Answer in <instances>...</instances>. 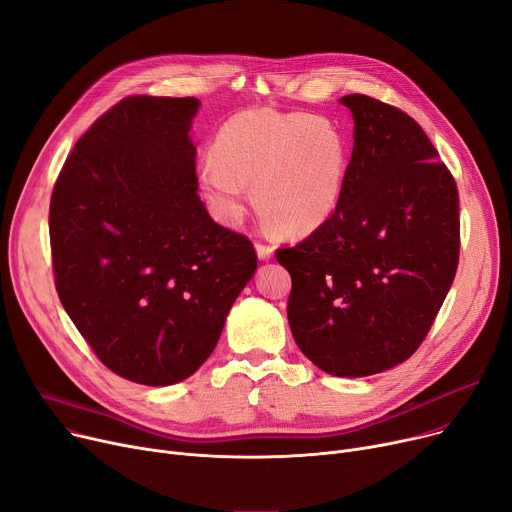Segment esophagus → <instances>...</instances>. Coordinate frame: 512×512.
Masks as SVG:
<instances>
[{
    "mask_svg": "<svg viewBox=\"0 0 512 512\" xmlns=\"http://www.w3.org/2000/svg\"><path fill=\"white\" fill-rule=\"evenodd\" d=\"M257 255L259 259H270L274 255V245H270V242H257Z\"/></svg>",
    "mask_w": 512,
    "mask_h": 512,
    "instance_id": "34e87169",
    "label": "esophagus"
}]
</instances>
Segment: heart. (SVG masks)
Masks as SVG:
<instances>
[{
	"label": "heart",
	"mask_w": 512,
	"mask_h": 512,
	"mask_svg": "<svg viewBox=\"0 0 512 512\" xmlns=\"http://www.w3.org/2000/svg\"><path fill=\"white\" fill-rule=\"evenodd\" d=\"M201 186L226 222L245 213L247 182L263 220L286 236H305L336 211L348 143L336 122L307 112L253 107L228 118L215 137Z\"/></svg>",
	"instance_id": "b5f03b06"
}]
</instances>
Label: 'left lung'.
Returning <instances> with one entry per match:
<instances>
[{"label": "left lung", "mask_w": 512, "mask_h": 512, "mask_svg": "<svg viewBox=\"0 0 512 512\" xmlns=\"http://www.w3.org/2000/svg\"><path fill=\"white\" fill-rule=\"evenodd\" d=\"M340 103L355 118L340 203L276 259L303 355L363 378L407 361L432 328L459 265V191L409 114L361 93Z\"/></svg>", "instance_id": "8db88e82"}]
</instances>
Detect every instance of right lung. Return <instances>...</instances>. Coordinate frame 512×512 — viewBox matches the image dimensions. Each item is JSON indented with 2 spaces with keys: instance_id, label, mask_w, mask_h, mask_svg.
Returning <instances> with one entry per match:
<instances>
[{
  "instance_id": "1",
  "label": "right lung",
  "mask_w": 512,
  "mask_h": 512,
  "mask_svg": "<svg viewBox=\"0 0 512 512\" xmlns=\"http://www.w3.org/2000/svg\"><path fill=\"white\" fill-rule=\"evenodd\" d=\"M197 107L195 97H124L53 184L58 297L97 359L134 384L193 375L257 267L253 242L215 224L197 193Z\"/></svg>"
}]
</instances>
